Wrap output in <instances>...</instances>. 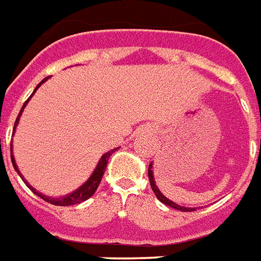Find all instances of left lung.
<instances>
[{
	"instance_id": "1",
	"label": "left lung",
	"mask_w": 261,
	"mask_h": 261,
	"mask_svg": "<svg viewBox=\"0 0 261 261\" xmlns=\"http://www.w3.org/2000/svg\"><path fill=\"white\" fill-rule=\"evenodd\" d=\"M148 178H149V183H151L152 191L155 193L156 198H158V199H159V201L162 202V203H164V205L171 206V207H174V209H176V210H180V212H194V210H195V207H185V206L178 205V203H175V202H172V201H171V199L166 198L163 195V194L160 193V190L158 189V186H156L155 179H153V171H152V163L149 164V167H148Z\"/></svg>"
}]
</instances>
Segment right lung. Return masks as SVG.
Returning a JSON list of instances; mask_svg holds the SVG:
<instances>
[{"label":"right lung","instance_id":"1","mask_svg":"<svg viewBox=\"0 0 261 261\" xmlns=\"http://www.w3.org/2000/svg\"><path fill=\"white\" fill-rule=\"evenodd\" d=\"M48 78H49V76H47V78L43 79V81H41V82L39 83V85H37L36 89L33 90V93H32V94H31V97H29L28 99H27V101L24 102V105H22L21 110H20V113H18L17 118H16V122H14L13 135H14V130H16V126H17V124H18V120H20L22 112H24V108H25V106H27V103H28L29 99L32 98V95L35 94V93H36L37 89H39V87H40L41 85H43V83H44ZM12 147H13V144L10 143V159H12V164H13L14 170L17 171V174L20 175V176H21V179H22V180H24L25 185H27V186H28L29 189L32 190L33 193L36 194L37 197H40L41 199H44V201L48 202V203H52V205H56V206L76 205V203H81V202L89 199V198H90L91 195H93V194L95 193V191H97L98 186H99V183H101V179H102V176H103V174H105L106 166H108V162H109L110 155H112V153H113V152L116 151V149H117V148H114V149H112V151L103 153L101 159H99V162H98L97 167H95V170L93 171V174H91L90 178L87 179L86 182L83 183L82 186L79 187V189L75 190L74 193L68 194V195H64V197H60V198H52V197H47V195H43V194H41V193L36 191V190L33 189V187L31 186V185H29V183L27 182V180H25L24 178H22L21 172L18 171V167H17V164H16V160H14L13 152H12V151H13V148H12Z\"/></svg>","mask_w":261,"mask_h":261}]
</instances>
